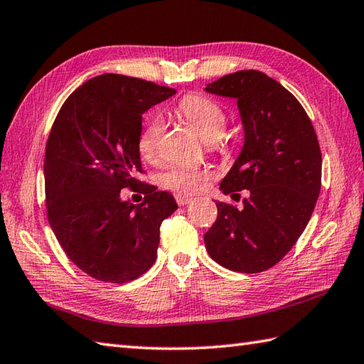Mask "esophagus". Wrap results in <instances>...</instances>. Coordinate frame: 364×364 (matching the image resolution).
I'll return each instance as SVG.
<instances>
[{"mask_svg":"<svg viewBox=\"0 0 364 364\" xmlns=\"http://www.w3.org/2000/svg\"><path fill=\"white\" fill-rule=\"evenodd\" d=\"M175 200H176V203L180 205V206H184V205H188V203H191L192 202V197H189V196H184V194H176L175 196Z\"/></svg>","mask_w":364,"mask_h":364,"instance_id":"esophagus-1","label":"esophagus"}]
</instances>
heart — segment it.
<instances>
[{
    "label": "heart",
    "instance_id": "1",
    "mask_svg": "<svg viewBox=\"0 0 364 364\" xmlns=\"http://www.w3.org/2000/svg\"><path fill=\"white\" fill-rule=\"evenodd\" d=\"M178 114L184 120H188L194 127L198 134L202 136L208 145L213 149H219V137L223 134L227 127V114L223 107L215 103L214 100L189 94L184 97L176 106ZM162 136V122L158 117H153L142 129L137 141V149L141 156L154 162L159 158V144ZM211 178L210 168H191L184 166H170L161 173V186L168 191H175L178 194H196L200 192Z\"/></svg>",
    "mask_w": 364,
    "mask_h": 364
}]
</instances>
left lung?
<instances>
[{
	"label": "left lung",
	"instance_id": "obj_1",
	"mask_svg": "<svg viewBox=\"0 0 364 364\" xmlns=\"http://www.w3.org/2000/svg\"><path fill=\"white\" fill-rule=\"evenodd\" d=\"M205 90L237 100L244 146L220 189L249 192L242 210L215 202L206 250L223 267L258 274L275 266L310 222L321 192L318 136L297 98L262 72L230 73Z\"/></svg>",
	"mask_w": 364,
	"mask_h": 364
}]
</instances>
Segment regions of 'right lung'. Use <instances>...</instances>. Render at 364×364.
Wrapping results in <instances>:
<instances>
[{
  "label": "right lung",
  "instance_id": "obj_1",
  "mask_svg": "<svg viewBox=\"0 0 364 364\" xmlns=\"http://www.w3.org/2000/svg\"><path fill=\"white\" fill-rule=\"evenodd\" d=\"M175 89L105 73L65 100L45 149L46 215L67 257L106 283L136 280L156 261L159 227L176 211L172 194L139 181L142 114ZM142 191L139 205L121 189Z\"/></svg>",
  "mask_w": 364,
  "mask_h": 364
}]
</instances>
